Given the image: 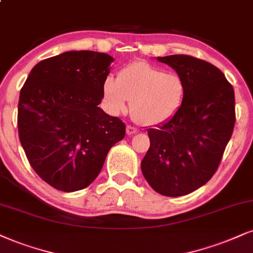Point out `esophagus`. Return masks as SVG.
Segmentation results:
<instances>
[{"mask_svg": "<svg viewBox=\"0 0 253 253\" xmlns=\"http://www.w3.org/2000/svg\"><path fill=\"white\" fill-rule=\"evenodd\" d=\"M126 133H127V135H133V134L137 133V128H136V127H134V126H130V125H127Z\"/></svg>", "mask_w": 253, "mask_h": 253, "instance_id": "obj_1", "label": "esophagus"}]
</instances>
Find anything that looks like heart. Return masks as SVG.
Segmentation results:
<instances>
[{
  "mask_svg": "<svg viewBox=\"0 0 253 253\" xmlns=\"http://www.w3.org/2000/svg\"><path fill=\"white\" fill-rule=\"evenodd\" d=\"M103 93L111 114L124 113L130 101L133 119L150 126L176 113L183 103L185 84L176 72H164L148 63L136 62L121 70L117 79L107 77Z\"/></svg>",
  "mask_w": 253,
  "mask_h": 253,
  "instance_id": "1",
  "label": "heart"
}]
</instances>
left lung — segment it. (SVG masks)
I'll return each instance as SVG.
<instances>
[{
  "instance_id": "obj_1",
  "label": "left lung",
  "mask_w": 253,
  "mask_h": 253,
  "mask_svg": "<svg viewBox=\"0 0 253 253\" xmlns=\"http://www.w3.org/2000/svg\"><path fill=\"white\" fill-rule=\"evenodd\" d=\"M185 84L181 107L148 129L150 147L141 170L150 187L177 197L206 184L218 168L236 121L235 92L218 68L187 55L158 57Z\"/></svg>"
}]
</instances>
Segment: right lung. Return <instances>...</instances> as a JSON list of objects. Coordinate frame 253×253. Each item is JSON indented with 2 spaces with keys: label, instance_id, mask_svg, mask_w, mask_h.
Returning a JSON list of instances; mask_svg holds the SVG:
<instances>
[{
  "label": "right lung",
  "instance_id": "right-lung-1",
  "mask_svg": "<svg viewBox=\"0 0 253 253\" xmlns=\"http://www.w3.org/2000/svg\"><path fill=\"white\" fill-rule=\"evenodd\" d=\"M113 58L68 51L34 66L21 88L17 126L29 164L42 180L71 193L95 180L126 126L98 106Z\"/></svg>",
  "mask_w": 253,
  "mask_h": 253
}]
</instances>
